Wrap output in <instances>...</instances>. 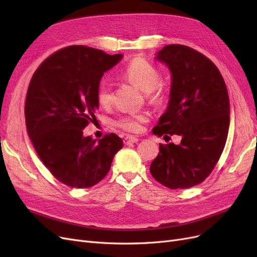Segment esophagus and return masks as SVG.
<instances>
[{
    "label": "esophagus",
    "instance_id": "esophagus-1",
    "mask_svg": "<svg viewBox=\"0 0 257 257\" xmlns=\"http://www.w3.org/2000/svg\"><path fill=\"white\" fill-rule=\"evenodd\" d=\"M138 141H139V139L137 137L130 136V135L126 136V137H124V139H123V142H124V144H125V145L135 144V143H138Z\"/></svg>",
    "mask_w": 257,
    "mask_h": 257
}]
</instances>
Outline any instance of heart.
Here are the masks:
<instances>
[{
	"label": "heart",
	"mask_w": 257,
	"mask_h": 257,
	"mask_svg": "<svg viewBox=\"0 0 257 257\" xmlns=\"http://www.w3.org/2000/svg\"><path fill=\"white\" fill-rule=\"evenodd\" d=\"M125 78L135 84L143 92H146L148 97L158 102L162 98V90L158 87L160 80V74L153 65L143 58H136L132 60L123 72ZM96 97L98 103L102 106L109 105L112 98L111 85L107 80L99 82ZM147 120V114H128L120 118L116 122L118 126L127 132H138L142 128V123Z\"/></svg>",
	"instance_id": "1"
}]
</instances>
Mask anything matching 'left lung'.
<instances>
[{
    "instance_id": "obj_1",
    "label": "left lung",
    "mask_w": 257,
    "mask_h": 257,
    "mask_svg": "<svg viewBox=\"0 0 257 257\" xmlns=\"http://www.w3.org/2000/svg\"><path fill=\"white\" fill-rule=\"evenodd\" d=\"M154 59L168 67L172 80L167 108L152 133L179 135L181 143L160 144L150 173L172 190L192 188L212 172L226 144L230 122L226 84L211 61L186 46H165Z\"/></svg>"
}]
</instances>
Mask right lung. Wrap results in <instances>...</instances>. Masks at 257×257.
Wrapping results in <instances>:
<instances>
[{"label":"right lung","instance_id":"1","mask_svg":"<svg viewBox=\"0 0 257 257\" xmlns=\"http://www.w3.org/2000/svg\"><path fill=\"white\" fill-rule=\"evenodd\" d=\"M122 58L71 46L46 59L31 79L25 106L29 137L49 172L72 188L98 183L123 147L115 134L83 136L99 106L96 91L102 77Z\"/></svg>","mask_w":257,"mask_h":257}]
</instances>
